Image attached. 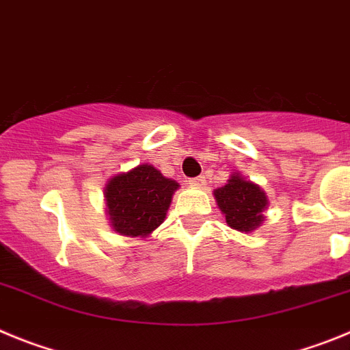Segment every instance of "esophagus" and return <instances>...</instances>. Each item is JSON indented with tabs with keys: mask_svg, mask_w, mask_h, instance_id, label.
I'll use <instances>...</instances> for the list:
<instances>
[{
	"mask_svg": "<svg viewBox=\"0 0 350 350\" xmlns=\"http://www.w3.org/2000/svg\"><path fill=\"white\" fill-rule=\"evenodd\" d=\"M191 187H204L206 185V176H197V178H191L188 179Z\"/></svg>",
	"mask_w": 350,
	"mask_h": 350,
	"instance_id": "esophagus-1",
	"label": "esophagus"
}]
</instances>
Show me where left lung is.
Returning <instances> with one entry per match:
<instances>
[{"label": "left lung", "mask_w": 350, "mask_h": 350, "mask_svg": "<svg viewBox=\"0 0 350 350\" xmlns=\"http://www.w3.org/2000/svg\"><path fill=\"white\" fill-rule=\"evenodd\" d=\"M214 197L225 214L228 226L234 230L251 232L263 221L261 213L267 207V197L254 183L245 181L235 174L225 187L214 191Z\"/></svg>", "instance_id": "obj_1"}]
</instances>
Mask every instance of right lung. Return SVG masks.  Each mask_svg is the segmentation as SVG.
<instances>
[{
	"label": "right lung",
	"instance_id": "1",
	"mask_svg": "<svg viewBox=\"0 0 350 350\" xmlns=\"http://www.w3.org/2000/svg\"><path fill=\"white\" fill-rule=\"evenodd\" d=\"M178 187L146 163L111 178L106 187V202L113 228L127 237L152 234L162 225Z\"/></svg>",
	"mask_w": 350,
	"mask_h": 350
}]
</instances>
